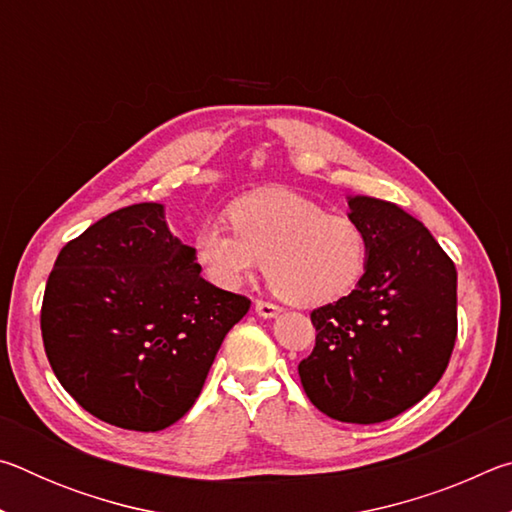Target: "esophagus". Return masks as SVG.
Returning a JSON list of instances; mask_svg holds the SVG:
<instances>
[{
	"instance_id": "34e87169",
	"label": "esophagus",
	"mask_w": 512,
	"mask_h": 512,
	"mask_svg": "<svg viewBox=\"0 0 512 512\" xmlns=\"http://www.w3.org/2000/svg\"><path fill=\"white\" fill-rule=\"evenodd\" d=\"M255 311L262 318H273V316L280 314L282 307H277V305H273V302H266V300H257L255 302Z\"/></svg>"
}]
</instances>
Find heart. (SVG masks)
I'll list each match as a JSON object with an SVG mask.
<instances>
[{
  "label": "heart",
  "instance_id": "1",
  "mask_svg": "<svg viewBox=\"0 0 512 512\" xmlns=\"http://www.w3.org/2000/svg\"><path fill=\"white\" fill-rule=\"evenodd\" d=\"M223 221L203 223L194 235L196 262L225 291H237L259 266L296 305H327L357 287L370 259V237L348 214L287 187L237 198Z\"/></svg>",
  "mask_w": 512,
  "mask_h": 512
}]
</instances>
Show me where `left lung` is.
I'll return each instance as SVG.
<instances>
[{
  "instance_id": "obj_1",
  "label": "left lung",
  "mask_w": 512,
  "mask_h": 512,
  "mask_svg": "<svg viewBox=\"0 0 512 512\" xmlns=\"http://www.w3.org/2000/svg\"><path fill=\"white\" fill-rule=\"evenodd\" d=\"M370 259L350 296L311 311L316 345L298 372L318 411L375 424L411 409L447 370L456 320V266L402 207L352 196Z\"/></svg>"
}]
</instances>
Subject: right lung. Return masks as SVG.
I'll use <instances>...</instances> for the list:
<instances>
[{
  "label": "right lung",
  "instance_id": "1",
  "mask_svg": "<svg viewBox=\"0 0 512 512\" xmlns=\"http://www.w3.org/2000/svg\"><path fill=\"white\" fill-rule=\"evenodd\" d=\"M250 300L201 277L160 203L103 216L49 273L40 329L51 370L85 411L131 431L178 422Z\"/></svg>",
  "mask_w": 512,
  "mask_h": 512
}]
</instances>
